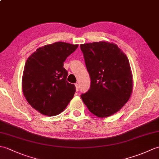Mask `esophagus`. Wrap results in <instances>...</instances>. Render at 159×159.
Segmentation results:
<instances>
[{"instance_id":"obj_1","label":"esophagus","mask_w":159,"mask_h":159,"mask_svg":"<svg viewBox=\"0 0 159 159\" xmlns=\"http://www.w3.org/2000/svg\"><path fill=\"white\" fill-rule=\"evenodd\" d=\"M75 87H76V92H78V91L79 90V85L78 83H76L75 84Z\"/></svg>"}]
</instances>
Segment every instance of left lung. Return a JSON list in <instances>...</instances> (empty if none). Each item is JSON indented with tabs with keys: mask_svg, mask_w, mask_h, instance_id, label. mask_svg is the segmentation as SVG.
Segmentation results:
<instances>
[{
	"mask_svg": "<svg viewBox=\"0 0 159 159\" xmlns=\"http://www.w3.org/2000/svg\"><path fill=\"white\" fill-rule=\"evenodd\" d=\"M91 79L88 92L81 98L92 113L107 117L129 100L133 76L129 61L116 44L99 42L80 44Z\"/></svg>",
	"mask_w": 159,
	"mask_h": 159,
	"instance_id": "left-lung-1",
	"label": "left lung"
}]
</instances>
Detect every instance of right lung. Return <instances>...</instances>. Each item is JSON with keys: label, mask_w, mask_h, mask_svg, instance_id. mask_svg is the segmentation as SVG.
<instances>
[{"label": "right lung", "mask_w": 159, "mask_h": 159, "mask_svg": "<svg viewBox=\"0 0 159 159\" xmlns=\"http://www.w3.org/2000/svg\"><path fill=\"white\" fill-rule=\"evenodd\" d=\"M78 46L55 42L38 48L26 60L22 80L23 94L40 113L55 116L72 99L76 87L66 80L67 72L63 62Z\"/></svg>", "instance_id": "add662e5"}]
</instances>
